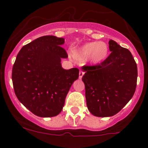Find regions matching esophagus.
Returning a JSON list of instances; mask_svg holds the SVG:
<instances>
[{"instance_id":"1","label":"esophagus","mask_w":148,"mask_h":148,"mask_svg":"<svg viewBox=\"0 0 148 148\" xmlns=\"http://www.w3.org/2000/svg\"><path fill=\"white\" fill-rule=\"evenodd\" d=\"M84 74V73L83 71H82V70H80V72H79V78H82L83 77Z\"/></svg>"}]
</instances>
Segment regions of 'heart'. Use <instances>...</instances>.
I'll return each mask as SVG.
<instances>
[{
  "label": "heart",
  "instance_id": "obj_1",
  "mask_svg": "<svg viewBox=\"0 0 148 148\" xmlns=\"http://www.w3.org/2000/svg\"><path fill=\"white\" fill-rule=\"evenodd\" d=\"M109 53L108 44L102 41H92L83 44L75 53V58L79 60L90 58L94 64L102 62L107 58Z\"/></svg>",
  "mask_w": 148,
  "mask_h": 148
}]
</instances>
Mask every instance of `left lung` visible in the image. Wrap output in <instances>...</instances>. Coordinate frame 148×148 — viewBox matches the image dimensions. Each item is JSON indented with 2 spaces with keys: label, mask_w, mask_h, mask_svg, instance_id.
<instances>
[{
  "label": "left lung",
  "mask_w": 148,
  "mask_h": 148,
  "mask_svg": "<svg viewBox=\"0 0 148 148\" xmlns=\"http://www.w3.org/2000/svg\"><path fill=\"white\" fill-rule=\"evenodd\" d=\"M111 53L100 64L84 66L87 106L98 117L118 113L132 99L137 82V65L131 53L109 40Z\"/></svg>",
  "instance_id": "left-lung-1"
}]
</instances>
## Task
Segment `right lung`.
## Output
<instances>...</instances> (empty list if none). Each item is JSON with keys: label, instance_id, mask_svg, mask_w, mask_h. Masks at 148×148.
I'll return each instance as SVG.
<instances>
[{"label": "right lung", "instance_id": "1", "mask_svg": "<svg viewBox=\"0 0 148 148\" xmlns=\"http://www.w3.org/2000/svg\"><path fill=\"white\" fill-rule=\"evenodd\" d=\"M64 39L46 35L23 46L16 57L12 73L17 98L33 114L53 117L59 114L79 70H64L61 58L67 53L61 47Z\"/></svg>", "mask_w": 148, "mask_h": 148}]
</instances>
